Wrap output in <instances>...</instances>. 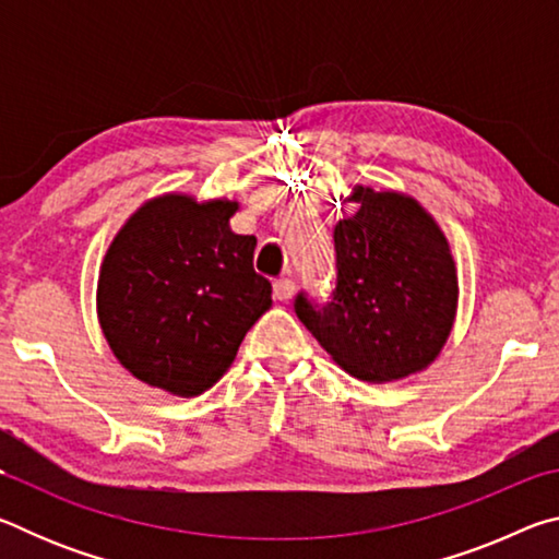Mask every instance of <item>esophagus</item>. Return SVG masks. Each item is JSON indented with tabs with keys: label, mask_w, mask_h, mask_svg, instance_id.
Returning a JSON list of instances; mask_svg holds the SVG:
<instances>
[{
	"label": "esophagus",
	"mask_w": 559,
	"mask_h": 559,
	"mask_svg": "<svg viewBox=\"0 0 559 559\" xmlns=\"http://www.w3.org/2000/svg\"><path fill=\"white\" fill-rule=\"evenodd\" d=\"M293 293H296V283H293L290 278H278L276 283H273V298L276 300H290Z\"/></svg>",
	"instance_id": "1"
}]
</instances>
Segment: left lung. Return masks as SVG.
<instances>
[{"label":"left lung","instance_id":"8db88e82","mask_svg":"<svg viewBox=\"0 0 559 559\" xmlns=\"http://www.w3.org/2000/svg\"><path fill=\"white\" fill-rule=\"evenodd\" d=\"M353 216L335 224V290L328 302L298 293L296 316L357 380L421 372L453 328L459 278L447 236L419 202L355 187Z\"/></svg>","mask_w":559,"mask_h":559}]
</instances>
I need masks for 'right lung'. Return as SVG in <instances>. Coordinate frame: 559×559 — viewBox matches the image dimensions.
<instances>
[{
    "label": "right lung",
    "instance_id": "1",
    "mask_svg": "<svg viewBox=\"0 0 559 559\" xmlns=\"http://www.w3.org/2000/svg\"><path fill=\"white\" fill-rule=\"evenodd\" d=\"M239 204L165 194L112 239L98 278V320L112 355L140 382L179 396L210 390L249 328L271 308L253 271L257 236L229 229Z\"/></svg>",
    "mask_w": 559,
    "mask_h": 559
}]
</instances>
